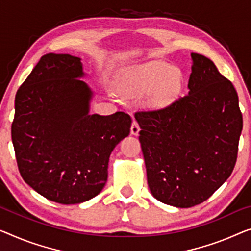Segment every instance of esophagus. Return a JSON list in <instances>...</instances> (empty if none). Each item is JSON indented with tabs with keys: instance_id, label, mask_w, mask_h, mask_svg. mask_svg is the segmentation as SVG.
<instances>
[{
	"instance_id": "esophagus-1",
	"label": "esophagus",
	"mask_w": 251,
	"mask_h": 251,
	"mask_svg": "<svg viewBox=\"0 0 251 251\" xmlns=\"http://www.w3.org/2000/svg\"><path fill=\"white\" fill-rule=\"evenodd\" d=\"M138 133H140V126H138V124L135 121H133L132 126H130V134L136 136L138 135Z\"/></svg>"
}]
</instances>
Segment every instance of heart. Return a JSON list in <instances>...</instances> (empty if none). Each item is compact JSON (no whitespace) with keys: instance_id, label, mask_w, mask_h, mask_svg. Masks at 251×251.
Wrapping results in <instances>:
<instances>
[{"instance_id":"heart-1","label":"heart","mask_w":251,"mask_h":251,"mask_svg":"<svg viewBox=\"0 0 251 251\" xmlns=\"http://www.w3.org/2000/svg\"><path fill=\"white\" fill-rule=\"evenodd\" d=\"M182 89V74L177 67L162 62H150L129 67L119 81V91L129 97L149 93V103L154 108L174 102Z\"/></svg>"}]
</instances>
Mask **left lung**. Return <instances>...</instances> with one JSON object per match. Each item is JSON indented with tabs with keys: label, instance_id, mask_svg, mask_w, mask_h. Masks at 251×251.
Here are the masks:
<instances>
[{
	"label": "left lung",
	"instance_id": "left-lung-1",
	"mask_svg": "<svg viewBox=\"0 0 251 251\" xmlns=\"http://www.w3.org/2000/svg\"><path fill=\"white\" fill-rule=\"evenodd\" d=\"M190 56L188 93L163 109L135 114L151 194L180 208L203 203L230 177L242 130L233 84L209 58Z\"/></svg>",
	"mask_w": 251,
	"mask_h": 251
}]
</instances>
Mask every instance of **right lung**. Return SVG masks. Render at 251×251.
Masks as SVG:
<instances>
[{
    "instance_id": "add662e5",
    "label": "right lung",
    "mask_w": 251,
    "mask_h": 251,
    "mask_svg": "<svg viewBox=\"0 0 251 251\" xmlns=\"http://www.w3.org/2000/svg\"><path fill=\"white\" fill-rule=\"evenodd\" d=\"M81 58L46 54L19 88L12 143L24 180L47 200L80 204L101 192L109 156L132 119L90 114L95 96Z\"/></svg>"
}]
</instances>
